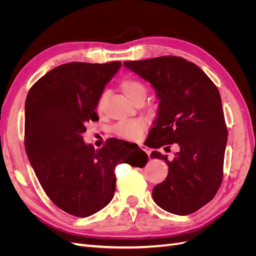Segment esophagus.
I'll use <instances>...</instances> for the list:
<instances>
[{
  "mask_svg": "<svg viewBox=\"0 0 256 256\" xmlns=\"http://www.w3.org/2000/svg\"><path fill=\"white\" fill-rule=\"evenodd\" d=\"M140 148L142 150H144L147 154H148V156H150V150L148 148V147H147V146H145V145H140Z\"/></svg>",
  "mask_w": 256,
  "mask_h": 256,
  "instance_id": "1",
  "label": "esophagus"
}]
</instances>
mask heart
<instances>
[{
	"instance_id": "b5f03b06",
	"label": "heart",
	"mask_w": 256,
	"mask_h": 256,
	"mask_svg": "<svg viewBox=\"0 0 256 256\" xmlns=\"http://www.w3.org/2000/svg\"><path fill=\"white\" fill-rule=\"evenodd\" d=\"M120 88L124 92V95L134 104H136L140 99H145L147 94L146 85L136 78H126L122 80L120 83ZM106 100V94L102 92L99 96L96 104V110L98 113H102L104 111ZM145 128V122L140 120L122 122L114 127V134L122 138H125V140L136 141L143 136Z\"/></svg>"
}]
</instances>
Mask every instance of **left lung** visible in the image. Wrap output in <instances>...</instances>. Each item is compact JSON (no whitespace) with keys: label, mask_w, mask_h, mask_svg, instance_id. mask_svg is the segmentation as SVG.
<instances>
[{"label":"left lung","mask_w":256,"mask_h":256,"mask_svg":"<svg viewBox=\"0 0 256 256\" xmlns=\"http://www.w3.org/2000/svg\"><path fill=\"white\" fill-rule=\"evenodd\" d=\"M124 65L152 83L160 99L148 146L164 150L176 143L173 160L154 150L152 158L168 164L166 180L154 186L152 198L164 210L186 216L214 198L223 180L228 128L220 92L194 63L166 56Z\"/></svg>","instance_id":"obj_1"}]
</instances>
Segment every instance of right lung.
<instances>
[{"instance_id":"obj_1","label":"right lung","mask_w":256,"mask_h":256,"mask_svg":"<svg viewBox=\"0 0 256 256\" xmlns=\"http://www.w3.org/2000/svg\"><path fill=\"white\" fill-rule=\"evenodd\" d=\"M120 62L60 65L34 83L26 102L24 146L46 194L62 210L85 218L111 202L115 166L143 168L140 148L126 156L124 142L109 138L99 150L83 142L85 124L98 120L96 104Z\"/></svg>"}]
</instances>
